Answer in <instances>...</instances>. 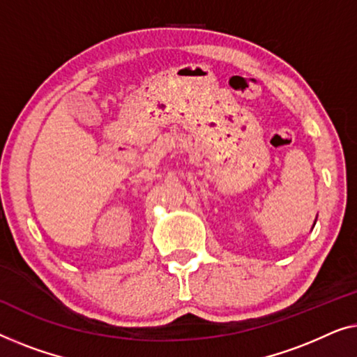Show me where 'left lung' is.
I'll return each instance as SVG.
<instances>
[{"instance_id": "left-lung-1", "label": "left lung", "mask_w": 357, "mask_h": 357, "mask_svg": "<svg viewBox=\"0 0 357 357\" xmlns=\"http://www.w3.org/2000/svg\"><path fill=\"white\" fill-rule=\"evenodd\" d=\"M315 222H317V220H315ZM314 227H315V223H314ZM314 227H312V228H314Z\"/></svg>"}]
</instances>
